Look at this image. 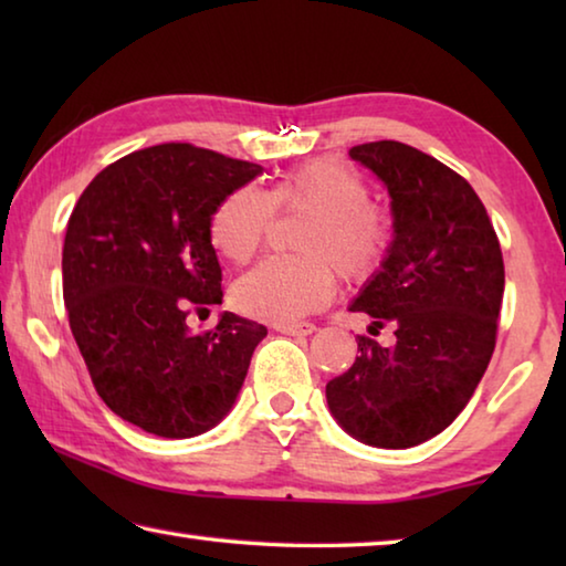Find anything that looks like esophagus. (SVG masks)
<instances>
[{"instance_id": "34e87169", "label": "esophagus", "mask_w": 566, "mask_h": 566, "mask_svg": "<svg viewBox=\"0 0 566 566\" xmlns=\"http://www.w3.org/2000/svg\"><path fill=\"white\" fill-rule=\"evenodd\" d=\"M274 329L282 332V334H290V337H306V334L317 332V327H314V324H310V322H300V324H276Z\"/></svg>"}]
</instances>
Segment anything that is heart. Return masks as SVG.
I'll list each match as a JSON object with an SVG mask.
<instances>
[{
	"mask_svg": "<svg viewBox=\"0 0 566 566\" xmlns=\"http://www.w3.org/2000/svg\"><path fill=\"white\" fill-rule=\"evenodd\" d=\"M371 189L339 159H314L282 175L264 195L232 189L209 217V242L224 260L242 264L264 242L274 212H310L294 237L300 256H270L239 276L232 302L247 317L290 324L332 300L334 272L361 284L385 266L391 222L369 202Z\"/></svg>",
	"mask_w": 566,
	"mask_h": 566,
	"instance_id": "obj_1",
	"label": "heart"
}]
</instances>
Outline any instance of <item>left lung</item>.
<instances>
[{
	"mask_svg": "<svg viewBox=\"0 0 566 566\" xmlns=\"http://www.w3.org/2000/svg\"><path fill=\"white\" fill-rule=\"evenodd\" d=\"M349 157L385 181L395 239L352 312L395 327V344L357 337L359 357L327 385L344 432L364 444L407 449L452 424L484 377L496 344L504 260L490 214L464 177L401 142Z\"/></svg>",
	"mask_w": 566,
	"mask_h": 566,
	"instance_id": "8db88e82",
	"label": "left lung"
}]
</instances>
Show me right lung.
I'll return each mask as SVG.
<instances>
[{
  "label": "right lung",
  "instance_id": "add662e5",
  "mask_svg": "<svg viewBox=\"0 0 566 566\" xmlns=\"http://www.w3.org/2000/svg\"><path fill=\"white\" fill-rule=\"evenodd\" d=\"M260 165L195 145H157L104 167L66 224L62 290L92 385L129 424L167 439L219 424L266 327L224 312L195 334L187 317L222 304L209 217Z\"/></svg>",
  "mask_w": 566,
  "mask_h": 566
}]
</instances>
